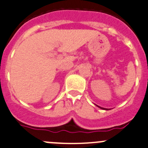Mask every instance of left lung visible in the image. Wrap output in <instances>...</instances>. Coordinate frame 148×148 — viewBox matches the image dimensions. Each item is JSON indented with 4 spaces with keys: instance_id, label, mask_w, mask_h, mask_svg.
I'll list each match as a JSON object with an SVG mask.
<instances>
[{
    "instance_id": "left-lung-1",
    "label": "left lung",
    "mask_w": 148,
    "mask_h": 148,
    "mask_svg": "<svg viewBox=\"0 0 148 148\" xmlns=\"http://www.w3.org/2000/svg\"><path fill=\"white\" fill-rule=\"evenodd\" d=\"M96 106H97V105H96ZM97 107H99L100 108H101V109H103V110H109V109H107V108H101V107H100V106H97Z\"/></svg>"
}]
</instances>
